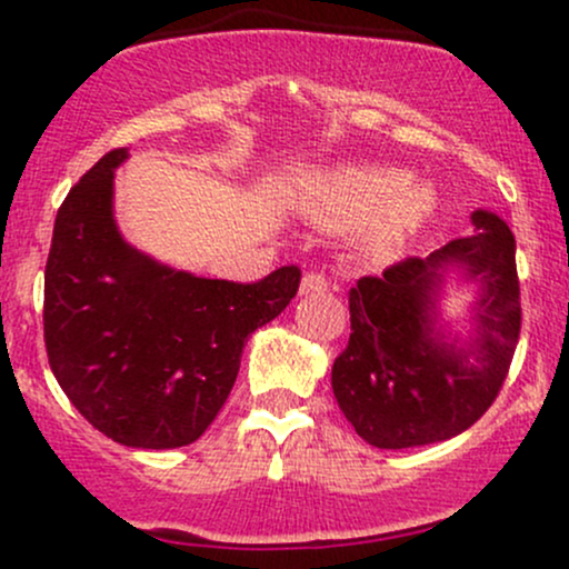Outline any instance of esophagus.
I'll return each mask as SVG.
<instances>
[{"instance_id": "1", "label": "esophagus", "mask_w": 569, "mask_h": 569, "mask_svg": "<svg viewBox=\"0 0 569 569\" xmlns=\"http://www.w3.org/2000/svg\"><path fill=\"white\" fill-rule=\"evenodd\" d=\"M329 289V280H326L323 272H307L302 278V283H299V293L307 297V293H323Z\"/></svg>"}]
</instances>
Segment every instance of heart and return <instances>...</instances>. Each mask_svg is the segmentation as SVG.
I'll use <instances>...</instances> for the list:
<instances>
[{
  "mask_svg": "<svg viewBox=\"0 0 569 569\" xmlns=\"http://www.w3.org/2000/svg\"><path fill=\"white\" fill-rule=\"evenodd\" d=\"M318 211L335 224L371 219L369 234L380 248H398L420 230L436 208L433 189L407 184L398 168L350 166L318 179Z\"/></svg>",
  "mask_w": 569,
  "mask_h": 569,
  "instance_id": "obj_1",
  "label": "heart"
}]
</instances>
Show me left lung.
Returning a JSON list of instances; mask_svg holds the SVG:
<instances>
[{
    "label": "left lung",
    "instance_id": "obj_1",
    "mask_svg": "<svg viewBox=\"0 0 569 569\" xmlns=\"http://www.w3.org/2000/svg\"><path fill=\"white\" fill-rule=\"evenodd\" d=\"M471 221L466 238L350 289V342L331 367V388L371 447L452 439L500 393L521 329L516 240L498 213L479 208ZM449 279L477 289L468 338L440 321Z\"/></svg>",
    "mask_w": 569,
    "mask_h": 569
}]
</instances>
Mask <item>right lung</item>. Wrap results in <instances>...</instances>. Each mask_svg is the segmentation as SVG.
I'll return each instance as SVG.
<instances>
[{"label":"right lung","instance_id":"right-lung-1","mask_svg":"<svg viewBox=\"0 0 569 569\" xmlns=\"http://www.w3.org/2000/svg\"><path fill=\"white\" fill-rule=\"evenodd\" d=\"M112 149L58 208L44 267V345L77 411L136 449L198 441L224 407L248 337L299 289L297 267L259 283L198 278L139 251L114 219Z\"/></svg>","mask_w":569,"mask_h":569}]
</instances>
